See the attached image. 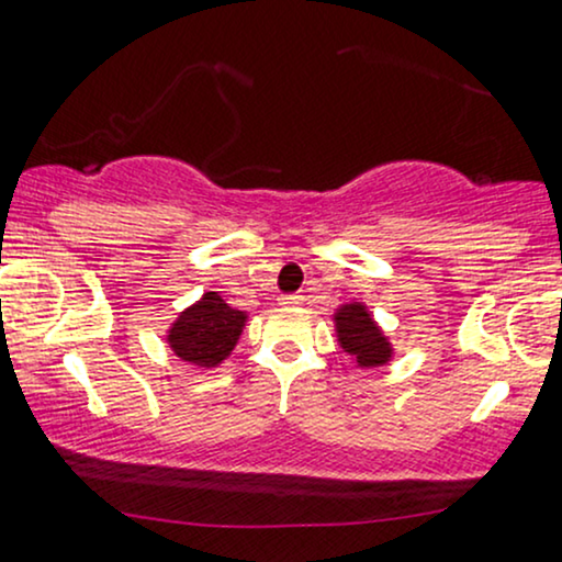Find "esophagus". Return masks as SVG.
I'll return each mask as SVG.
<instances>
[{
  "label": "esophagus",
  "mask_w": 562,
  "mask_h": 562,
  "mask_svg": "<svg viewBox=\"0 0 562 562\" xmlns=\"http://www.w3.org/2000/svg\"><path fill=\"white\" fill-rule=\"evenodd\" d=\"M277 301H280V306H301V303H303V299H301L299 293H293V295H280V299H277Z\"/></svg>",
  "instance_id": "1"
}]
</instances>
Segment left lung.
I'll use <instances>...</instances> for the list:
<instances>
[{
	"label": "left lung",
	"mask_w": 562,
	"mask_h": 562,
	"mask_svg": "<svg viewBox=\"0 0 562 562\" xmlns=\"http://www.w3.org/2000/svg\"><path fill=\"white\" fill-rule=\"evenodd\" d=\"M335 333L340 348L356 358L361 369L382 367L392 358V346L380 329V324L371 319L369 308L363 303H346L335 311Z\"/></svg>",
	"instance_id": "1"
}]
</instances>
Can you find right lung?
<instances>
[{"instance_id":"right-lung-1","label":"right lung","mask_w":562,"mask_h":562,"mask_svg":"<svg viewBox=\"0 0 562 562\" xmlns=\"http://www.w3.org/2000/svg\"><path fill=\"white\" fill-rule=\"evenodd\" d=\"M246 319V311L233 308L220 293H204L201 301L180 311L167 333V342L180 361L214 369L238 346Z\"/></svg>"}]
</instances>
